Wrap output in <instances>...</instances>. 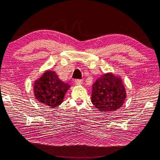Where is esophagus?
I'll use <instances>...</instances> for the list:
<instances>
[{"mask_svg": "<svg viewBox=\"0 0 160 160\" xmlns=\"http://www.w3.org/2000/svg\"><path fill=\"white\" fill-rule=\"evenodd\" d=\"M83 83V81L82 80V79H77V80H75L76 85H78V86L82 85Z\"/></svg>", "mask_w": 160, "mask_h": 160, "instance_id": "1", "label": "esophagus"}]
</instances>
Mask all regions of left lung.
Here are the masks:
<instances>
[{
	"instance_id": "left-lung-1",
	"label": "left lung",
	"mask_w": 160,
	"mask_h": 160,
	"mask_svg": "<svg viewBox=\"0 0 160 160\" xmlns=\"http://www.w3.org/2000/svg\"><path fill=\"white\" fill-rule=\"evenodd\" d=\"M127 93L120 76L106 73L92 85L91 102L100 112H114L121 108Z\"/></svg>"
}]
</instances>
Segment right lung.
Masks as SVG:
<instances>
[{
	"instance_id": "right-lung-1",
	"label": "right lung",
	"mask_w": 160,
	"mask_h": 160,
	"mask_svg": "<svg viewBox=\"0 0 160 160\" xmlns=\"http://www.w3.org/2000/svg\"><path fill=\"white\" fill-rule=\"evenodd\" d=\"M70 87L69 84L59 79L55 72L47 70L35 81L33 91L38 101L54 108L62 103Z\"/></svg>"
}]
</instances>
